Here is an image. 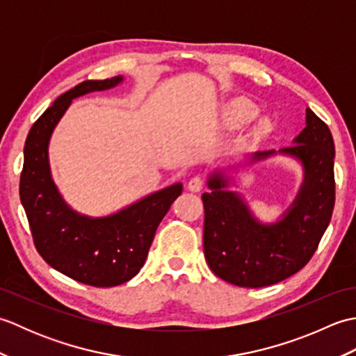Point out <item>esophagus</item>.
<instances>
[{
  "label": "esophagus",
  "instance_id": "34e87169",
  "mask_svg": "<svg viewBox=\"0 0 356 356\" xmlns=\"http://www.w3.org/2000/svg\"><path fill=\"white\" fill-rule=\"evenodd\" d=\"M203 185H205V180H203L202 176H194L190 179V182H188V190L193 191V193H199Z\"/></svg>",
  "mask_w": 356,
  "mask_h": 356
}]
</instances>
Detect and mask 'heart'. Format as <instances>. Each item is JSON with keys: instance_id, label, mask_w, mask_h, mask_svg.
I'll use <instances>...</instances> for the list:
<instances>
[{"instance_id": "b5f03b06", "label": "heart", "mask_w": 356, "mask_h": 356, "mask_svg": "<svg viewBox=\"0 0 356 356\" xmlns=\"http://www.w3.org/2000/svg\"><path fill=\"white\" fill-rule=\"evenodd\" d=\"M255 113H257L255 105L246 99H238L236 102H232L229 107V116L234 122H245V120L252 119L255 116ZM268 128H269L268 120H260L259 130L266 131Z\"/></svg>"}]
</instances>
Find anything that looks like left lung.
Segmentation results:
<instances>
[{"label":"left lung","instance_id":"obj_1","mask_svg":"<svg viewBox=\"0 0 356 356\" xmlns=\"http://www.w3.org/2000/svg\"><path fill=\"white\" fill-rule=\"evenodd\" d=\"M306 128L291 147L280 149L305 165L303 188L283 220L261 225L237 194L223 191L220 176L208 180L203 251L209 269L240 287L270 286L303 269L327 229L335 205V145L329 127L307 108ZM274 151L255 153L264 159Z\"/></svg>","mask_w":356,"mask_h":356}]
</instances>
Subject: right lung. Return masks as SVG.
Wrapping results in <instances>:
<instances>
[{"label": "right lung", "mask_w": 356, "mask_h": 356, "mask_svg": "<svg viewBox=\"0 0 356 356\" xmlns=\"http://www.w3.org/2000/svg\"><path fill=\"white\" fill-rule=\"evenodd\" d=\"M120 81L122 76L84 81L59 96L30 128L19 177V199L36 251L53 269L95 287L122 284L138 274L159 223L182 194V184L171 185L104 218L76 214L59 195L47 157L53 128L73 97L115 87Z\"/></svg>", "instance_id": "1"}]
</instances>
